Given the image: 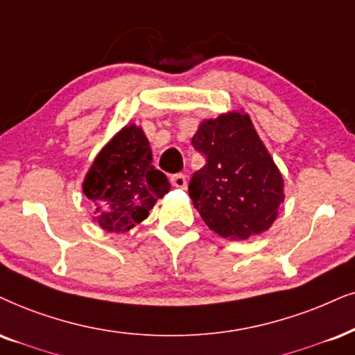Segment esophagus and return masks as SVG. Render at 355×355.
<instances>
[{
  "mask_svg": "<svg viewBox=\"0 0 355 355\" xmlns=\"http://www.w3.org/2000/svg\"><path fill=\"white\" fill-rule=\"evenodd\" d=\"M172 183H173V187H177V188H187V177L183 173L173 175Z\"/></svg>",
  "mask_w": 355,
  "mask_h": 355,
  "instance_id": "34e87169",
  "label": "esophagus"
}]
</instances>
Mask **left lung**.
<instances>
[{"label": "left lung", "mask_w": 355, "mask_h": 355, "mask_svg": "<svg viewBox=\"0 0 355 355\" xmlns=\"http://www.w3.org/2000/svg\"><path fill=\"white\" fill-rule=\"evenodd\" d=\"M191 142L206 157L188 187L206 226L232 241L268 231L285 200V183L250 116L230 111L201 121Z\"/></svg>", "instance_id": "left-lung-1"}]
</instances>
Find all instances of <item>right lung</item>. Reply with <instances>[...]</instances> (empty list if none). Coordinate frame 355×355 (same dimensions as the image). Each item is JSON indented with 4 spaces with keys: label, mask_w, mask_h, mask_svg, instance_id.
<instances>
[{
    "label": "right lung",
    "mask_w": 355,
    "mask_h": 355,
    "mask_svg": "<svg viewBox=\"0 0 355 355\" xmlns=\"http://www.w3.org/2000/svg\"><path fill=\"white\" fill-rule=\"evenodd\" d=\"M82 188L95 205L93 221L101 230L128 232L149 216L170 183L152 165L149 139L141 125L128 124L98 152Z\"/></svg>",
    "instance_id": "add662e5"
}]
</instances>
